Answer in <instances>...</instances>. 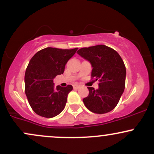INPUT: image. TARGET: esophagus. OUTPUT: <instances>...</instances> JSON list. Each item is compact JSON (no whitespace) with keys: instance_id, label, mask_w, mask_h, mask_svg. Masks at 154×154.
<instances>
[{"instance_id":"34e87169","label":"esophagus","mask_w":154,"mask_h":154,"mask_svg":"<svg viewBox=\"0 0 154 154\" xmlns=\"http://www.w3.org/2000/svg\"><path fill=\"white\" fill-rule=\"evenodd\" d=\"M73 88H74V89H75V90L79 89V85H74Z\"/></svg>"}]
</instances>
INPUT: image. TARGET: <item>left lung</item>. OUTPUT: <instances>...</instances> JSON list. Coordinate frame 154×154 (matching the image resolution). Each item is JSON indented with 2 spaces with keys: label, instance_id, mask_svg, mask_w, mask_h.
Here are the masks:
<instances>
[{
  "label": "left lung",
  "instance_id": "1",
  "mask_svg": "<svg viewBox=\"0 0 154 154\" xmlns=\"http://www.w3.org/2000/svg\"><path fill=\"white\" fill-rule=\"evenodd\" d=\"M77 53L91 63V77L99 81L97 90L88 87L89 95L83 98L85 106L95 114H106L113 110L125 86L126 68L121 56L104 45L82 48Z\"/></svg>",
  "mask_w": 154,
  "mask_h": 154
}]
</instances>
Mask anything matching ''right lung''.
<instances>
[{
    "instance_id": "1",
    "label": "right lung",
    "mask_w": 154,
    "mask_h": 154,
    "mask_svg": "<svg viewBox=\"0 0 154 154\" xmlns=\"http://www.w3.org/2000/svg\"><path fill=\"white\" fill-rule=\"evenodd\" d=\"M77 48H45L32 58L24 76L25 93L32 110L39 116L52 118L64 109L69 93L73 88L54 87V79L62 75L65 65Z\"/></svg>"
}]
</instances>
